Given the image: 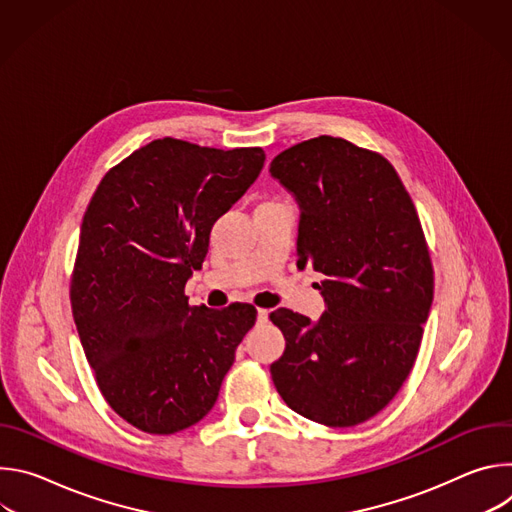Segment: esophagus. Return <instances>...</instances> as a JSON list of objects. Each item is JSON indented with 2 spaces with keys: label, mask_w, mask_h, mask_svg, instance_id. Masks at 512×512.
<instances>
[{
  "label": "esophagus",
  "mask_w": 512,
  "mask_h": 512,
  "mask_svg": "<svg viewBox=\"0 0 512 512\" xmlns=\"http://www.w3.org/2000/svg\"><path fill=\"white\" fill-rule=\"evenodd\" d=\"M267 320H269V312L263 310V308H259V310H257V322H259V324H267Z\"/></svg>",
  "instance_id": "esophagus-1"
}]
</instances>
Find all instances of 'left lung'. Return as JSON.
I'll list each match as a JSON object with an SVG mask.
<instances>
[{
	"label": "left lung",
	"instance_id": "1",
	"mask_svg": "<svg viewBox=\"0 0 512 512\" xmlns=\"http://www.w3.org/2000/svg\"><path fill=\"white\" fill-rule=\"evenodd\" d=\"M269 172L300 202L298 267L322 273L328 306L316 322L271 312L285 338L273 385L316 423H364L409 377L433 302L419 214L393 164L342 137L291 145Z\"/></svg>",
	"mask_w": 512,
	"mask_h": 512
}]
</instances>
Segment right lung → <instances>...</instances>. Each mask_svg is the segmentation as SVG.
<instances>
[{
  "instance_id": "obj_1",
  "label": "right lung",
  "mask_w": 512,
  "mask_h": 512,
  "mask_svg": "<svg viewBox=\"0 0 512 512\" xmlns=\"http://www.w3.org/2000/svg\"><path fill=\"white\" fill-rule=\"evenodd\" d=\"M261 148L216 150L164 137L99 182L83 216L70 306L109 407L170 435L214 405L257 310L190 306L184 287L210 229L255 182Z\"/></svg>"
}]
</instances>
